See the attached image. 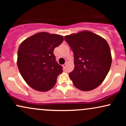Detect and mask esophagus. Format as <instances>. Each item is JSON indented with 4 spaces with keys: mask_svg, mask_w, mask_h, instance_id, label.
Returning a JSON list of instances; mask_svg holds the SVG:
<instances>
[{
    "mask_svg": "<svg viewBox=\"0 0 126 126\" xmlns=\"http://www.w3.org/2000/svg\"><path fill=\"white\" fill-rule=\"evenodd\" d=\"M66 66H67V64H63V67L64 68V69H65V68H66Z\"/></svg>",
    "mask_w": 126,
    "mask_h": 126,
    "instance_id": "obj_1",
    "label": "esophagus"
}]
</instances>
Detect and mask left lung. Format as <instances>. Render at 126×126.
<instances>
[{
	"mask_svg": "<svg viewBox=\"0 0 126 126\" xmlns=\"http://www.w3.org/2000/svg\"><path fill=\"white\" fill-rule=\"evenodd\" d=\"M64 40L74 54L75 67L69 73L73 85L84 91L97 88L107 75L112 62L107 42L88 31L66 35Z\"/></svg>",
	"mask_w": 126,
	"mask_h": 126,
	"instance_id": "1",
	"label": "left lung"
}]
</instances>
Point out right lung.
I'll use <instances>...</instances> for the list:
<instances>
[{
    "label": "right lung",
    "mask_w": 126,
    "mask_h": 126,
    "mask_svg": "<svg viewBox=\"0 0 126 126\" xmlns=\"http://www.w3.org/2000/svg\"><path fill=\"white\" fill-rule=\"evenodd\" d=\"M63 41V36L43 32L20 44L17 65L23 79L32 88L46 92L56 84L63 69L56 61L53 51Z\"/></svg>",
    "instance_id": "obj_1"
}]
</instances>
